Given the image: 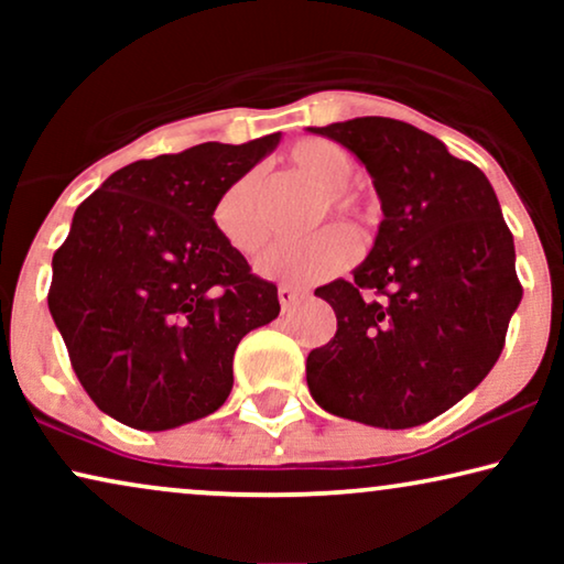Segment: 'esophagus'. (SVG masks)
Wrapping results in <instances>:
<instances>
[{
    "mask_svg": "<svg viewBox=\"0 0 564 564\" xmlns=\"http://www.w3.org/2000/svg\"><path fill=\"white\" fill-rule=\"evenodd\" d=\"M303 292H305V290L292 288V284H280V288H276V297H280L282 311H290V307L295 305L300 297H303Z\"/></svg>",
    "mask_w": 564,
    "mask_h": 564,
    "instance_id": "34e87169",
    "label": "esophagus"
}]
</instances>
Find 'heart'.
Instances as JSON below:
<instances>
[{
    "label": "heart",
    "instance_id": "b5f03b06",
    "mask_svg": "<svg viewBox=\"0 0 564 564\" xmlns=\"http://www.w3.org/2000/svg\"><path fill=\"white\" fill-rule=\"evenodd\" d=\"M288 164L321 187L315 223H323L334 213L357 230H372L377 226L380 207L375 197L349 184L354 161L341 143L328 138H303L288 151ZM213 223L223 241L243 257H253L264 249L269 241V220L259 172H246L223 189L215 203ZM359 236L341 223H330L300 241L274 246L257 267L272 280L318 282L349 269L359 259Z\"/></svg>",
    "mask_w": 564,
    "mask_h": 564
}]
</instances>
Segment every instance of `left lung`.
<instances>
[{
	"mask_svg": "<svg viewBox=\"0 0 564 564\" xmlns=\"http://www.w3.org/2000/svg\"><path fill=\"white\" fill-rule=\"evenodd\" d=\"M372 174L382 223L351 280L315 290L336 336L307 354L323 411L377 429L421 426L485 380L521 303L513 234L488 176L392 118L311 128Z\"/></svg>",
	"mask_w": 564,
	"mask_h": 564,
	"instance_id": "left-lung-1",
	"label": "left lung"
}]
</instances>
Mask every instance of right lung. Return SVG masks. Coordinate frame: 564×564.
<instances>
[{
    "label": "right lung",
    "mask_w": 564,
    "mask_h": 564,
    "mask_svg": "<svg viewBox=\"0 0 564 564\" xmlns=\"http://www.w3.org/2000/svg\"><path fill=\"white\" fill-rule=\"evenodd\" d=\"M276 143L133 161L76 207L48 307L82 388L115 421L166 431L218 411L238 341L280 315L274 284L213 223L223 189Z\"/></svg>",
    "instance_id": "right-lung-1"
}]
</instances>
